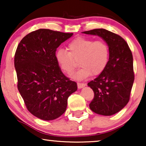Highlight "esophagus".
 <instances>
[{
	"label": "esophagus",
	"instance_id": "1",
	"mask_svg": "<svg viewBox=\"0 0 146 146\" xmlns=\"http://www.w3.org/2000/svg\"><path fill=\"white\" fill-rule=\"evenodd\" d=\"M77 85H78V88L79 89L82 88H84L86 86L85 84H84V83H79V82L77 83Z\"/></svg>",
	"mask_w": 146,
	"mask_h": 146
}]
</instances>
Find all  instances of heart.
Instances as JSON below:
<instances>
[{"mask_svg":"<svg viewBox=\"0 0 146 146\" xmlns=\"http://www.w3.org/2000/svg\"><path fill=\"white\" fill-rule=\"evenodd\" d=\"M109 55V47L104 41L78 37L68 44V51L58 50L55 58L62 71L67 74L73 72L78 61L80 68L72 76L83 80L91 74H100L108 64Z\"/></svg>","mask_w":146,"mask_h":146,"instance_id":"1","label":"heart"}]
</instances>
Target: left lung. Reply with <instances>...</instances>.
Segmentation results:
<instances>
[{
	"mask_svg": "<svg viewBox=\"0 0 146 146\" xmlns=\"http://www.w3.org/2000/svg\"><path fill=\"white\" fill-rule=\"evenodd\" d=\"M82 33L102 38L110 50L104 70L88 84L94 92L90 108L100 115H113L129 102L134 81L132 54L125 40L107 30L94 29Z\"/></svg>",
	"mask_w": 146,
	"mask_h": 146,
	"instance_id": "left-lung-1",
	"label": "left lung"
}]
</instances>
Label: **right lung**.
Wrapping results in <instances>:
<instances>
[{
  "label": "right lung",
  "mask_w": 146,
  "mask_h": 146,
  "mask_svg": "<svg viewBox=\"0 0 146 146\" xmlns=\"http://www.w3.org/2000/svg\"><path fill=\"white\" fill-rule=\"evenodd\" d=\"M72 35L38 29L18 45L15 56L18 89L28 110L43 120L62 115L70 95L77 90V84L65 76L55 58L57 48Z\"/></svg>",
  "instance_id": "right-lung-1"
}]
</instances>
